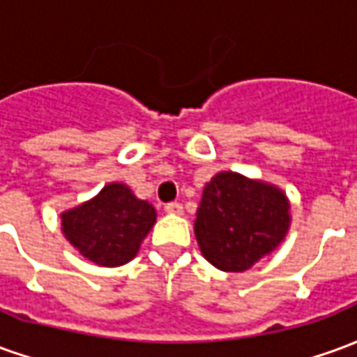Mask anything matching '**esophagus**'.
Listing matches in <instances>:
<instances>
[{
  "label": "esophagus",
  "mask_w": 357,
  "mask_h": 357,
  "mask_svg": "<svg viewBox=\"0 0 357 357\" xmlns=\"http://www.w3.org/2000/svg\"><path fill=\"white\" fill-rule=\"evenodd\" d=\"M164 210L168 212V214H176V216H181L183 214V206L179 204V202H168Z\"/></svg>",
  "instance_id": "1"
}]
</instances>
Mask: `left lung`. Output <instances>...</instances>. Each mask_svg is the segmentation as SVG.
Instances as JSON below:
<instances>
[{
    "label": "left lung",
    "mask_w": 357,
    "mask_h": 357,
    "mask_svg": "<svg viewBox=\"0 0 357 357\" xmlns=\"http://www.w3.org/2000/svg\"><path fill=\"white\" fill-rule=\"evenodd\" d=\"M291 227V202L273 183L218 172L202 189L195 237L222 271H245L271 255Z\"/></svg>",
    "instance_id": "1"
}]
</instances>
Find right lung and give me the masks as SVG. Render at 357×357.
Returning <instances> with one entry per match:
<instances>
[{
    "label": "right lung",
    "instance_id": "right-lung-1",
    "mask_svg": "<svg viewBox=\"0 0 357 357\" xmlns=\"http://www.w3.org/2000/svg\"><path fill=\"white\" fill-rule=\"evenodd\" d=\"M156 224V210L126 183H107L93 199L61 214V231L84 258L101 268L133 260Z\"/></svg>",
    "mask_w": 357,
    "mask_h": 357
}]
</instances>
